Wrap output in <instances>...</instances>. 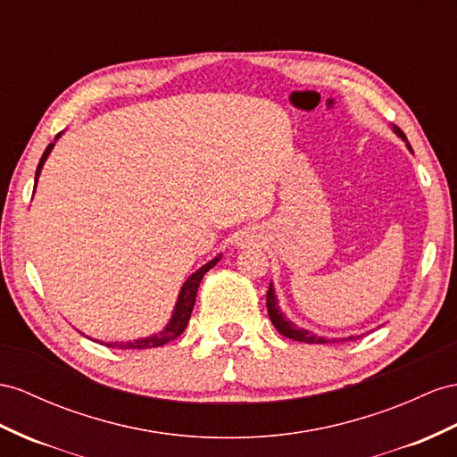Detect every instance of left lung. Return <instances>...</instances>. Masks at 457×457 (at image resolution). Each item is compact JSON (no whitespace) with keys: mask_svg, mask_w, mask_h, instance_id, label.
<instances>
[{"mask_svg":"<svg viewBox=\"0 0 457 457\" xmlns=\"http://www.w3.org/2000/svg\"><path fill=\"white\" fill-rule=\"evenodd\" d=\"M394 131L400 135L403 140H407L405 138V135L402 133V129L400 127H394ZM411 148V146H409ZM266 305H268V314H270V320H272V324L276 326L278 328V332L282 334V336H286V337H289V340H295V342H305V344H328L330 340H326V337H320V336H317V334H312V332H307V330H303V328H297V326L294 324V322H289L284 314H282V311H279V307H278V301H276V295H274V289H272V286L268 287V294H266ZM345 340H355L353 336L351 337H344L342 342H345ZM332 342H336V340H332Z\"/></svg>","mask_w":457,"mask_h":457,"instance_id":"1","label":"left lung"}]
</instances>
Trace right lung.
<instances>
[{
    "mask_svg": "<svg viewBox=\"0 0 457 457\" xmlns=\"http://www.w3.org/2000/svg\"><path fill=\"white\" fill-rule=\"evenodd\" d=\"M60 137V135H57ZM55 137V138H57ZM54 143L46 146L44 154L40 158V163L37 168V178H34V181H38V175H40V170L44 166L46 158H48L50 150H52ZM37 187V185H34ZM220 261V256H216V259H212L210 262H206L203 268H198V270L187 279V282L183 284L181 287V294H179V299H178V305H175V311H173V317L170 320V324L163 328L160 334H154L150 337H145V340H137V342H129V344H121V342H115V344H104L108 347H117V349H150V347H160L163 344H168L171 340H175V337H179L187 324H189V319H191V312H193V307H195V299H196V291H198V286H201L204 274L210 270V268L216 266Z\"/></svg>",
    "mask_w": 457,
    "mask_h": 457,
    "instance_id": "right-lung-1",
    "label": "right lung"
}]
</instances>
